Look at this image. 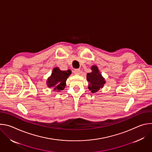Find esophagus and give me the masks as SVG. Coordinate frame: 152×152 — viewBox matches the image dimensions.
I'll return each mask as SVG.
<instances>
[{"mask_svg":"<svg viewBox=\"0 0 152 152\" xmlns=\"http://www.w3.org/2000/svg\"><path fill=\"white\" fill-rule=\"evenodd\" d=\"M73 73L75 75H79L80 73V69H75V70H74Z\"/></svg>","mask_w":152,"mask_h":152,"instance_id":"34e87169","label":"esophagus"}]
</instances>
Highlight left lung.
Wrapping results in <instances>:
<instances>
[{
    "instance_id": "8db88e82",
    "label": "left lung",
    "mask_w": 152,
    "mask_h": 152,
    "mask_svg": "<svg viewBox=\"0 0 152 152\" xmlns=\"http://www.w3.org/2000/svg\"><path fill=\"white\" fill-rule=\"evenodd\" d=\"M92 72L87 73L86 79L89 82V90L93 93H96L102 88L103 85L105 83L104 78L100 73L97 66H93L91 67Z\"/></svg>"
}]
</instances>
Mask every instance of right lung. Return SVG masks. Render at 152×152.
Returning <instances> with one entry per match:
<instances>
[{
    "label": "right lung",
    "mask_w": 152,
    "mask_h": 152,
    "mask_svg": "<svg viewBox=\"0 0 152 152\" xmlns=\"http://www.w3.org/2000/svg\"><path fill=\"white\" fill-rule=\"evenodd\" d=\"M71 74L70 70L61 71L58 67L54 68L51 76L47 81L48 86L49 88H53V90L58 91L63 90L66 86V80Z\"/></svg>",
    "instance_id": "obj_1"
}]
</instances>
